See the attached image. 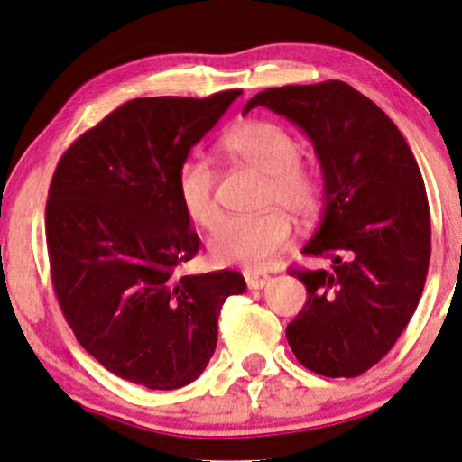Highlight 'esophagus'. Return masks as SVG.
<instances>
[{"mask_svg":"<svg viewBox=\"0 0 462 462\" xmlns=\"http://www.w3.org/2000/svg\"><path fill=\"white\" fill-rule=\"evenodd\" d=\"M245 281H247L249 289H262L270 281V276L266 273H247Z\"/></svg>","mask_w":462,"mask_h":462,"instance_id":"obj_1","label":"esophagus"}]
</instances>
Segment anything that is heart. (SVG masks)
<instances>
[{"label": "heart", "mask_w": 462, "mask_h": 462, "mask_svg": "<svg viewBox=\"0 0 462 462\" xmlns=\"http://www.w3.org/2000/svg\"><path fill=\"white\" fill-rule=\"evenodd\" d=\"M219 150L263 175V207L281 205L304 221L321 211V177L309 164L300 162L302 145L287 128L268 120H245L219 139ZM215 181L213 167L202 158H186L177 171V199L188 217L200 227H213L219 219ZM289 238L291 219L282 208L273 207L257 215L221 221L208 238V251L217 263L262 266L287 247Z\"/></svg>", "instance_id": "1"}]
</instances>
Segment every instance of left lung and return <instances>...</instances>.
Segmentation results:
<instances>
[{"label":"left lung","instance_id":"left-lung-1","mask_svg":"<svg viewBox=\"0 0 462 462\" xmlns=\"http://www.w3.org/2000/svg\"><path fill=\"white\" fill-rule=\"evenodd\" d=\"M285 116L321 162L325 213L304 255L331 270H291L304 309L287 325L295 359L328 378L376 365L414 315L431 257V213L408 141L389 116L340 79L266 88L245 106Z\"/></svg>","mask_w":462,"mask_h":462}]
</instances>
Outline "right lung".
<instances>
[{"label": "right lung", "mask_w": 462, "mask_h": 462, "mask_svg": "<svg viewBox=\"0 0 462 462\" xmlns=\"http://www.w3.org/2000/svg\"><path fill=\"white\" fill-rule=\"evenodd\" d=\"M241 90L133 98L69 145L46 202L52 287L78 342L106 370L152 391L181 389L217 346L236 270L177 276L200 238L177 171Z\"/></svg>", "instance_id": "1"}]
</instances>
